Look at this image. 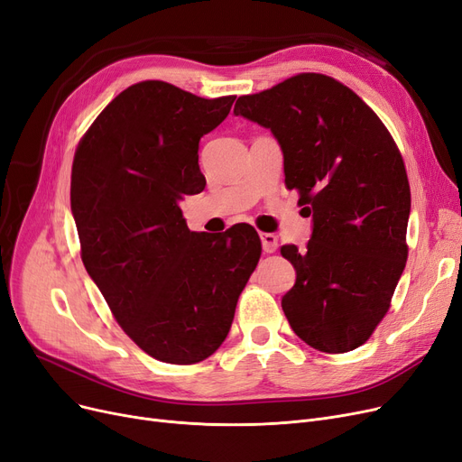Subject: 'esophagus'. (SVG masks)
Listing matches in <instances>:
<instances>
[{
  "instance_id": "34e87169",
  "label": "esophagus",
  "mask_w": 462,
  "mask_h": 462,
  "mask_svg": "<svg viewBox=\"0 0 462 462\" xmlns=\"http://www.w3.org/2000/svg\"><path fill=\"white\" fill-rule=\"evenodd\" d=\"M261 242H263V251L264 253H276L278 249V236L264 232L261 234Z\"/></svg>"
}]
</instances>
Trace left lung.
Segmentation results:
<instances>
[{
	"mask_svg": "<svg viewBox=\"0 0 462 462\" xmlns=\"http://www.w3.org/2000/svg\"><path fill=\"white\" fill-rule=\"evenodd\" d=\"M234 114L276 136L285 186L312 215L306 247H282L297 270L282 299L289 326L319 352L362 346L388 312L407 261L411 190L394 139L360 97L323 74L244 95Z\"/></svg>",
	"mask_w": 462,
	"mask_h": 462,
	"instance_id": "left-lung-1",
	"label": "left lung"
}]
</instances>
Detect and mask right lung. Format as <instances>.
<instances>
[{
	"mask_svg": "<svg viewBox=\"0 0 462 462\" xmlns=\"http://www.w3.org/2000/svg\"><path fill=\"white\" fill-rule=\"evenodd\" d=\"M234 98L134 83L98 114L74 156L85 270L136 346L165 364L203 362L225 343L261 259L253 226L190 232L180 209L205 188L199 139L225 122Z\"/></svg>",
	"mask_w": 462,
	"mask_h": 462,
	"instance_id": "1",
	"label": "right lung"
}]
</instances>
